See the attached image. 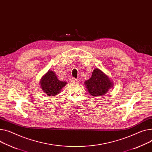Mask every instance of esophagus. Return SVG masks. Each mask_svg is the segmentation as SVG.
<instances>
[{
    "instance_id": "34e87169",
    "label": "esophagus",
    "mask_w": 152,
    "mask_h": 152,
    "mask_svg": "<svg viewBox=\"0 0 152 152\" xmlns=\"http://www.w3.org/2000/svg\"><path fill=\"white\" fill-rule=\"evenodd\" d=\"M69 82L72 83H77V80L74 77H72L69 79Z\"/></svg>"
}]
</instances>
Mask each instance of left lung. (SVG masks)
<instances>
[{"label":"left lung","mask_w":152,"mask_h":152,"mask_svg":"<svg viewBox=\"0 0 152 152\" xmlns=\"http://www.w3.org/2000/svg\"><path fill=\"white\" fill-rule=\"evenodd\" d=\"M84 84L88 93L95 96L104 95L113 87L112 80L98 68L93 71L92 77L85 81Z\"/></svg>","instance_id":"left-lung-1"}]
</instances>
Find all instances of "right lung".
I'll list each match as a JSON object with an SVG mask.
<instances>
[{
  "mask_svg": "<svg viewBox=\"0 0 152 152\" xmlns=\"http://www.w3.org/2000/svg\"><path fill=\"white\" fill-rule=\"evenodd\" d=\"M39 84L43 91L48 96H54L60 93L67 83L59 80L53 71L49 70L42 77Z\"/></svg>",
  "mask_w": 152,
  "mask_h": 152,
  "instance_id": "1",
  "label": "right lung"
}]
</instances>
